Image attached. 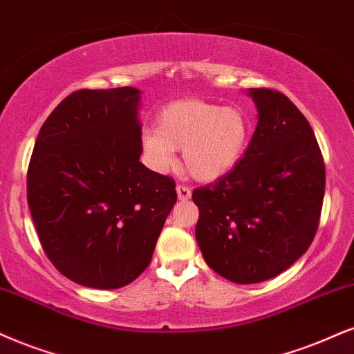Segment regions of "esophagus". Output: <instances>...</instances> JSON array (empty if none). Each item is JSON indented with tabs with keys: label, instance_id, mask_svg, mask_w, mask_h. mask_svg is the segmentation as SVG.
I'll use <instances>...</instances> for the list:
<instances>
[{
	"label": "esophagus",
	"instance_id": "34e87169",
	"mask_svg": "<svg viewBox=\"0 0 354 354\" xmlns=\"http://www.w3.org/2000/svg\"><path fill=\"white\" fill-rule=\"evenodd\" d=\"M176 194H178V199L180 201H187L191 199V189L186 186H176Z\"/></svg>",
	"mask_w": 354,
	"mask_h": 354
}]
</instances>
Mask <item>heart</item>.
I'll return each instance as SVG.
<instances>
[{
    "instance_id": "1",
    "label": "heart",
    "mask_w": 354,
    "mask_h": 354,
    "mask_svg": "<svg viewBox=\"0 0 354 354\" xmlns=\"http://www.w3.org/2000/svg\"><path fill=\"white\" fill-rule=\"evenodd\" d=\"M252 138V122L239 106H221L204 100L169 102L156 114V131L144 136L150 167L168 171L174 150L194 180L212 183L241 162Z\"/></svg>"
}]
</instances>
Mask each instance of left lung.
<instances>
[{"label":"left lung","instance_id":"obj_1","mask_svg":"<svg viewBox=\"0 0 354 354\" xmlns=\"http://www.w3.org/2000/svg\"><path fill=\"white\" fill-rule=\"evenodd\" d=\"M258 124L241 162L198 187L196 240L205 263L236 284L271 279L314 240L325 165L308 120L274 89L250 88Z\"/></svg>","mask_w":354,"mask_h":354}]
</instances>
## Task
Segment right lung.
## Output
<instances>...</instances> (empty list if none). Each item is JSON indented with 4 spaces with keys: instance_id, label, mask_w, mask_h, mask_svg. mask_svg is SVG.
Returning a JSON list of instances; mask_svg holds the SVG:
<instances>
[{
    "instance_id": "1",
    "label": "right lung",
    "mask_w": 354,
    "mask_h": 354,
    "mask_svg": "<svg viewBox=\"0 0 354 354\" xmlns=\"http://www.w3.org/2000/svg\"><path fill=\"white\" fill-rule=\"evenodd\" d=\"M140 89H80L40 127L28 204L48 259L93 289L131 284L149 266L176 203L171 178L140 162Z\"/></svg>"
}]
</instances>
